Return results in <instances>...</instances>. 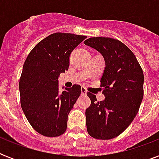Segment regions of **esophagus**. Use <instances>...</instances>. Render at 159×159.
<instances>
[{"label": "esophagus", "instance_id": "obj_1", "mask_svg": "<svg viewBox=\"0 0 159 159\" xmlns=\"http://www.w3.org/2000/svg\"><path fill=\"white\" fill-rule=\"evenodd\" d=\"M81 94L82 95H86L87 94V90L85 87H82V89H81Z\"/></svg>", "mask_w": 159, "mask_h": 159}]
</instances>
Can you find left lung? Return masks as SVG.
Listing matches in <instances>:
<instances>
[{
	"label": "left lung",
	"mask_w": 159,
	"mask_h": 159,
	"mask_svg": "<svg viewBox=\"0 0 159 159\" xmlns=\"http://www.w3.org/2000/svg\"><path fill=\"white\" fill-rule=\"evenodd\" d=\"M103 56L106 62L101 87L106 99L97 102L87 92L91 106L86 110L87 129L97 139L120 135L135 118L143 97V73L132 51L120 40L93 37L84 41Z\"/></svg>",
	"instance_id": "obj_1"
}]
</instances>
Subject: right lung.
<instances>
[{"instance_id":"right-lung-1","label":"right lung","mask_w":159,"mask_h":159,"mask_svg":"<svg viewBox=\"0 0 159 159\" xmlns=\"http://www.w3.org/2000/svg\"><path fill=\"white\" fill-rule=\"evenodd\" d=\"M87 36L52 34L29 53L19 87L25 116L38 133L57 137L67 129V116L81 94V86L58 91V77L67 71L72 50ZM63 88V87H62Z\"/></svg>"}]
</instances>
